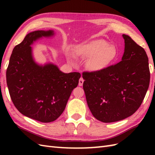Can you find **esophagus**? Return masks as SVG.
Listing matches in <instances>:
<instances>
[{"label":"esophagus","mask_w":155,"mask_h":155,"mask_svg":"<svg viewBox=\"0 0 155 155\" xmlns=\"http://www.w3.org/2000/svg\"><path fill=\"white\" fill-rule=\"evenodd\" d=\"M83 83H84L83 78H81L80 79H79V81H78V86H80V87L83 86Z\"/></svg>","instance_id":"obj_1"}]
</instances>
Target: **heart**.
I'll list each match as a JSON object with an SVG mask.
<instances>
[{
    "label": "heart",
    "mask_w": 155,
    "mask_h": 155,
    "mask_svg": "<svg viewBox=\"0 0 155 155\" xmlns=\"http://www.w3.org/2000/svg\"><path fill=\"white\" fill-rule=\"evenodd\" d=\"M77 54L88 58L87 67L91 71H99L106 68L117 56V50L104 40L93 41L77 48Z\"/></svg>",
    "instance_id": "heart-1"
}]
</instances>
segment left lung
<instances>
[{
  "label": "left lung",
  "mask_w": 155,
  "mask_h": 155,
  "mask_svg": "<svg viewBox=\"0 0 155 155\" xmlns=\"http://www.w3.org/2000/svg\"><path fill=\"white\" fill-rule=\"evenodd\" d=\"M122 61L99 71L84 72L83 89L94 117L113 123L131 116L142 104L149 88V58L143 47L123 35Z\"/></svg>",
  "instance_id": "1"
}]
</instances>
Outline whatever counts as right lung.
Segmentation results:
<instances>
[{
  "mask_svg": "<svg viewBox=\"0 0 155 155\" xmlns=\"http://www.w3.org/2000/svg\"><path fill=\"white\" fill-rule=\"evenodd\" d=\"M54 35L52 30L27 34L13 48L6 70V83L15 107L25 116L42 123L61 116L81 78L79 72L64 73L54 64L42 65L35 61L31 46L39 38Z\"/></svg>",
  "mask_w": 155,
  "mask_h": 155,
  "instance_id": "add662e5",
  "label": "right lung"
}]
</instances>
